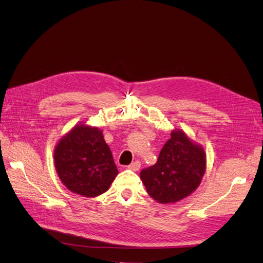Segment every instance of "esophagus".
<instances>
[{
	"instance_id": "obj_1",
	"label": "esophagus",
	"mask_w": 263,
	"mask_h": 263,
	"mask_svg": "<svg viewBox=\"0 0 263 263\" xmlns=\"http://www.w3.org/2000/svg\"><path fill=\"white\" fill-rule=\"evenodd\" d=\"M130 171H133V172H138L139 169L141 168V163L139 162V160H135V162H133L132 164H130L129 165V167H128Z\"/></svg>"
}]
</instances>
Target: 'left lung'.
<instances>
[{
    "instance_id": "left-lung-1",
    "label": "left lung",
    "mask_w": 263,
    "mask_h": 263,
    "mask_svg": "<svg viewBox=\"0 0 263 263\" xmlns=\"http://www.w3.org/2000/svg\"><path fill=\"white\" fill-rule=\"evenodd\" d=\"M205 169L204 148L183 131L175 129L160 151L157 163L143 169L140 177L152 198L162 204H168L196 191Z\"/></svg>"
}]
</instances>
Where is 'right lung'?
Returning a JSON list of instances; mask_svg holds the SVG:
<instances>
[{"mask_svg": "<svg viewBox=\"0 0 263 263\" xmlns=\"http://www.w3.org/2000/svg\"><path fill=\"white\" fill-rule=\"evenodd\" d=\"M54 167L67 189L86 198L106 192L118 175L103 131L83 122L58 141Z\"/></svg>", "mask_w": 263, "mask_h": 263, "instance_id": "obj_1", "label": "right lung"}]
</instances>
